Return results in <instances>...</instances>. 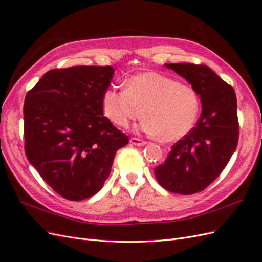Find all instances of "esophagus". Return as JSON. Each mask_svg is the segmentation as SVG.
Returning <instances> with one entry per match:
<instances>
[{
	"instance_id": "esophagus-1",
	"label": "esophagus",
	"mask_w": 262,
	"mask_h": 262,
	"mask_svg": "<svg viewBox=\"0 0 262 262\" xmlns=\"http://www.w3.org/2000/svg\"><path fill=\"white\" fill-rule=\"evenodd\" d=\"M130 143H132L133 145H137V146H144V145H146L147 142H146V141H143V140H141V139L131 138V139H130Z\"/></svg>"
}]
</instances>
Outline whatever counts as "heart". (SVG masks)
Masks as SVG:
<instances>
[{
    "label": "heart",
    "instance_id": "b5f03b06",
    "mask_svg": "<svg viewBox=\"0 0 262 262\" xmlns=\"http://www.w3.org/2000/svg\"><path fill=\"white\" fill-rule=\"evenodd\" d=\"M105 116L126 128L131 121L146 117L140 128L162 141L184 138L194 126L200 99L192 86L153 71L141 72L125 81V89L108 87L101 96Z\"/></svg>",
    "mask_w": 262,
    "mask_h": 262
}]
</instances>
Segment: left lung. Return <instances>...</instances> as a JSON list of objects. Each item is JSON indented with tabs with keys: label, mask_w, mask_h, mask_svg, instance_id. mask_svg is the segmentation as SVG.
I'll return each instance as SVG.
<instances>
[{
	"label": "left lung",
	"mask_w": 262,
	"mask_h": 262,
	"mask_svg": "<svg viewBox=\"0 0 262 262\" xmlns=\"http://www.w3.org/2000/svg\"><path fill=\"white\" fill-rule=\"evenodd\" d=\"M165 67L184 77L200 96L196 125L172 146L154 169L160 185L170 192L192 194L216 179L238 143L237 99L232 86L207 66L171 63Z\"/></svg>",
	"instance_id": "left-lung-1"
}]
</instances>
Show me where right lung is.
<instances>
[{"label": "right lung", "instance_id": "1", "mask_svg": "<svg viewBox=\"0 0 262 262\" xmlns=\"http://www.w3.org/2000/svg\"><path fill=\"white\" fill-rule=\"evenodd\" d=\"M114 72L112 67L50 70L26 95V156L68 200L96 194L112 171L116 152L129 142L101 107Z\"/></svg>", "mask_w": 262, "mask_h": 262}]
</instances>
